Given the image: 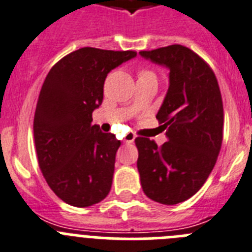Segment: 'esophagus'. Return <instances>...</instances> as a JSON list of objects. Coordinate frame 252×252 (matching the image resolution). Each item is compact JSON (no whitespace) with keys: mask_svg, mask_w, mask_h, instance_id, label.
Returning a JSON list of instances; mask_svg holds the SVG:
<instances>
[{"mask_svg":"<svg viewBox=\"0 0 252 252\" xmlns=\"http://www.w3.org/2000/svg\"><path fill=\"white\" fill-rule=\"evenodd\" d=\"M135 139V134H133V133H128V134L126 135V138H124V142L126 143H133Z\"/></svg>","mask_w":252,"mask_h":252,"instance_id":"34e87169","label":"esophagus"}]
</instances>
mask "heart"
<instances>
[{"label":"heart","mask_w":252,"mask_h":252,"mask_svg":"<svg viewBox=\"0 0 252 252\" xmlns=\"http://www.w3.org/2000/svg\"><path fill=\"white\" fill-rule=\"evenodd\" d=\"M144 74H151V72H149V71H146V70H143V71H140V72H139V76H140V75H144Z\"/></svg>","instance_id":"obj_1"}]
</instances>
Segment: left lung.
I'll use <instances>...</instances> for the list:
<instances>
[{"label": "left lung", "instance_id": "obj_1", "mask_svg": "<svg viewBox=\"0 0 252 252\" xmlns=\"http://www.w3.org/2000/svg\"><path fill=\"white\" fill-rule=\"evenodd\" d=\"M139 54L169 70L168 92L157 114L168 142L158 147L149 138H135L140 183L156 202L177 205L198 192L216 164L223 130L221 92L210 65L188 47Z\"/></svg>", "mask_w": 252, "mask_h": 252}]
</instances>
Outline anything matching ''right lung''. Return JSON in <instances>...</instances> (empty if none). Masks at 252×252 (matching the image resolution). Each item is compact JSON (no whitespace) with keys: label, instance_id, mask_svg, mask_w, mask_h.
Returning <instances> with one entry per match:
<instances>
[{"label":"right lung","instance_id":"obj_1","mask_svg":"<svg viewBox=\"0 0 252 252\" xmlns=\"http://www.w3.org/2000/svg\"><path fill=\"white\" fill-rule=\"evenodd\" d=\"M135 56L83 47L58 61L42 84L33 118L36 154L49 187L67 205L88 207L109 193L121 140L92 126L93 112L103 103L106 75Z\"/></svg>","mask_w":252,"mask_h":252}]
</instances>
